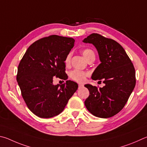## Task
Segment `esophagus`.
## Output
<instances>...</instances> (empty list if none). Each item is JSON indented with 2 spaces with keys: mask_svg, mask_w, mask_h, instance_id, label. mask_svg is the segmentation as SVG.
<instances>
[{
  "mask_svg": "<svg viewBox=\"0 0 147 147\" xmlns=\"http://www.w3.org/2000/svg\"><path fill=\"white\" fill-rule=\"evenodd\" d=\"M83 87H84V84H79V88H83Z\"/></svg>",
  "mask_w": 147,
  "mask_h": 147,
  "instance_id": "1",
  "label": "esophagus"
}]
</instances>
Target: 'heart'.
I'll list each match as a JSON object with an SVG mask.
<instances>
[{
	"label": "heart",
	"mask_w": 147,
	"mask_h": 147,
	"mask_svg": "<svg viewBox=\"0 0 147 147\" xmlns=\"http://www.w3.org/2000/svg\"><path fill=\"white\" fill-rule=\"evenodd\" d=\"M83 55L84 57L85 58L87 61L90 58H91L92 57H95V53L93 50H92L91 49L86 48L83 50ZM71 59V53H68L66 55L65 59V63L68 64L69 63ZM88 76V74L86 71L79 70V69H74L73 71H71L69 72V76L71 79L73 80L79 82V83H82L85 81L86 78Z\"/></svg>",
	"instance_id": "b5f03b06"
}]
</instances>
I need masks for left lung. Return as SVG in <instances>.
Here are the masks:
<instances>
[{
    "instance_id": "8db88e82",
    "label": "left lung",
    "mask_w": 147,
    "mask_h": 147,
    "mask_svg": "<svg viewBox=\"0 0 147 147\" xmlns=\"http://www.w3.org/2000/svg\"><path fill=\"white\" fill-rule=\"evenodd\" d=\"M83 41L96 48L101 61L92 74V79L102 80L105 84L99 88L85 84L90 95L84 105L95 116H114L123 109L134 88V67L124 49L115 40L98 33H92Z\"/></svg>"
}]
</instances>
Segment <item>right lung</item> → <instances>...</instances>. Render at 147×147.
Returning a JSON list of instances; mask_svg holds the SVG:
<instances>
[{
  "label": "right lung",
  "instance_id": "obj_1",
  "mask_svg": "<svg viewBox=\"0 0 147 147\" xmlns=\"http://www.w3.org/2000/svg\"><path fill=\"white\" fill-rule=\"evenodd\" d=\"M73 38L53 35L29 46L18 66L17 81L31 111L41 118H50L63 111L78 88L71 81L54 85V76L64 79L65 59L74 47Z\"/></svg>",
  "mask_w": 147,
  "mask_h": 147
}]
</instances>
